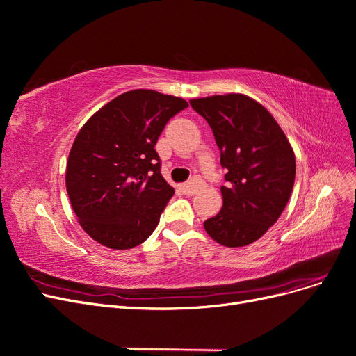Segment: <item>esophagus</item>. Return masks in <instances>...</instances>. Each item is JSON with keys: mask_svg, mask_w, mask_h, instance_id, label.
Instances as JSON below:
<instances>
[{"mask_svg": "<svg viewBox=\"0 0 356 356\" xmlns=\"http://www.w3.org/2000/svg\"><path fill=\"white\" fill-rule=\"evenodd\" d=\"M203 186H204V182H203L199 177H195V178H191L188 182H186L184 186H182V190H184L186 195L193 196V195H196V193H197Z\"/></svg>", "mask_w": 356, "mask_h": 356, "instance_id": "esophagus-1", "label": "esophagus"}]
</instances>
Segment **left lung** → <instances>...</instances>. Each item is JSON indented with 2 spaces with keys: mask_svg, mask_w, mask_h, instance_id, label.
<instances>
[{
  "mask_svg": "<svg viewBox=\"0 0 356 356\" xmlns=\"http://www.w3.org/2000/svg\"><path fill=\"white\" fill-rule=\"evenodd\" d=\"M190 105L211 126L227 170L222 208L203 227L220 245H250L286 207L296 179L293 148L273 115L250 96L215 95L191 99Z\"/></svg>",
  "mask_w": 356,
  "mask_h": 356,
  "instance_id": "8db88e82",
  "label": "left lung"
}]
</instances>
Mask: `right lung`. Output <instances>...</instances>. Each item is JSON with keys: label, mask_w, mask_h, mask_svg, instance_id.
Wrapping results in <instances>:
<instances>
[{"label": "right lung", "mask_w": 356, "mask_h": 356, "mask_svg": "<svg viewBox=\"0 0 356 356\" xmlns=\"http://www.w3.org/2000/svg\"><path fill=\"white\" fill-rule=\"evenodd\" d=\"M188 104L136 89L96 111L71 147L67 191L83 230L113 250L149 238L175 190L160 174L154 145L166 123Z\"/></svg>", "instance_id": "1"}]
</instances>
